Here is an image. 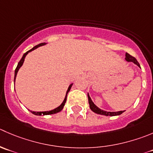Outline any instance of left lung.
<instances>
[{
	"instance_id": "obj_1",
	"label": "left lung",
	"mask_w": 153,
	"mask_h": 153,
	"mask_svg": "<svg viewBox=\"0 0 153 153\" xmlns=\"http://www.w3.org/2000/svg\"><path fill=\"white\" fill-rule=\"evenodd\" d=\"M125 59L127 62H132V63H134V64L137 65L138 67L140 68V64H139L138 62H137V60H136L134 57H132V56L130 55L129 54H128V53H126ZM87 96H88V102H89V105H90V109H91L92 111L96 113V114H101V115H105V116L113 117V116H118V115H120L121 114H123V113L125 111H116V112H111V111H104V110H102L99 108H98V107L93 103L91 98H90V96H89V93H87Z\"/></svg>"
}]
</instances>
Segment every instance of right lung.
Listing matches in <instances>:
<instances>
[{"label": "right lung", "instance_id": "obj_1", "mask_svg": "<svg viewBox=\"0 0 153 153\" xmlns=\"http://www.w3.org/2000/svg\"><path fill=\"white\" fill-rule=\"evenodd\" d=\"M46 45V43H45V42H42V43L39 44V45H36V46H34L33 48H32V49L29 50V51H27L26 53H25V54H23V56H22V59H21L20 61H19V63H18V66H17V67H16V70H15L14 82H16V75H17V73H18V72H19V69H20V68H21V66H22V65H23V63H24V61H25V57H26L27 54L29 52H30V51H33V50L36 49V48H39V47L42 46V45ZM72 84H71L69 86V88H68L67 91H66V96H65V98H64V100H63V102H62L61 105H60V106L57 107V108H54V109L51 110V111H39V112H38V111H30V110H29V111H30V112L32 113V114H35V115H37V116H41V115H49V114H57V113H58V112H60V111H61L62 110H63V107H64L65 103H66V98H67V94H68V93H69V90H70L71 87H72Z\"/></svg>", "mask_w": 153, "mask_h": 153}]
</instances>
